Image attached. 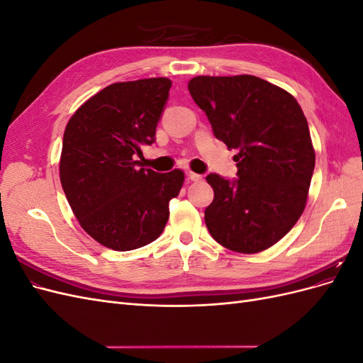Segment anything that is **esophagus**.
<instances>
[{"instance_id":"esophagus-1","label":"esophagus","mask_w":363,"mask_h":363,"mask_svg":"<svg viewBox=\"0 0 363 363\" xmlns=\"http://www.w3.org/2000/svg\"><path fill=\"white\" fill-rule=\"evenodd\" d=\"M188 179H189L191 182H201V180H203V175L189 171V172H188Z\"/></svg>"}]
</instances>
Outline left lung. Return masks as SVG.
<instances>
[{
  "instance_id": "1",
  "label": "left lung",
  "mask_w": 363,
  "mask_h": 363,
  "mask_svg": "<svg viewBox=\"0 0 363 363\" xmlns=\"http://www.w3.org/2000/svg\"><path fill=\"white\" fill-rule=\"evenodd\" d=\"M188 89L215 138L238 150V179L206 177L215 194L204 211L208 232L236 252L252 255L272 247L301 216L315 168L300 104L255 75H200Z\"/></svg>"
}]
</instances>
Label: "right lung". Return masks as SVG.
Masks as SVG:
<instances>
[{"mask_svg":"<svg viewBox=\"0 0 363 363\" xmlns=\"http://www.w3.org/2000/svg\"><path fill=\"white\" fill-rule=\"evenodd\" d=\"M171 80L121 82L95 94L68 121L60 182L84 232L96 242L130 251L156 240L177 196L182 169L139 168L142 145L155 142Z\"/></svg>","mask_w":363,"mask_h":363,"instance_id":"1","label":"right lung"}]
</instances>
